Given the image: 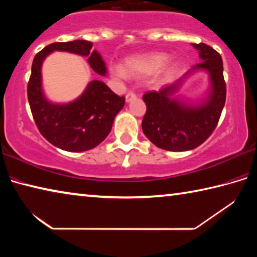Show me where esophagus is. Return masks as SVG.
<instances>
[{
    "mask_svg": "<svg viewBox=\"0 0 257 257\" xmlns=\"http://www.w3.org/2000/svg\"><path fill=\"white\" fill-rule=\"evenodd\" d=\"M134 98H136V94H135L134 92H128L127 94H125V102H130Z\"/></svg>",
    "mask_w": 257,
    "mask_h": 257,
    "instance_id": "obj_1",
    "label": "esophagus"
}]
</instances>
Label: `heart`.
Segmentation results:
<instances>
[{
  "mask_svg": "<svg viewBox=\"0 0 257 257\" xmlns=\"http://www.w3.org/2000/svg\"><path fill=\"white\" fill-rule=\"evenodd\" d=\"M169 56L167 54L162 53H154L149 55H141V56H134L125 61V71H127L130 76H144L149 75V73L154 72L162 68ZM122 68H115L114 73L120 78H124L127 73Z\"/></svg>",
  "mask_w": 257,
  "mask_h": 257,
  "instance_id": "heart-1",
  "label": "heart"
}]
</instances>
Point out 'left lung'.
Here are the masks:
<instances>
[{
	"mask_svg": "<svg viewBox=\"0 0 257 257\" xmlns=\"http://www.w3.org/2000/svg\"><path fill=\"white\" fill-rule=\"evenodd\" d=\"M193 46L198 50L203 61L189 72L206 70L212 82L210 95L204 103L191 106L171 97L182 78L159 92L143 95L147 107L142 122L143 132L155 146L165 151H189L203 144L216 128L225 103L227 87L221 55L204 43Z\"/></svg>",
	"mask_w": 257,
	"mask_h": 257,
	"instance_id": "8db88e82",
	"label": "left lung"
}]
</instances>
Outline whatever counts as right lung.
<instances>
[{"label":"right lung","mask_w":257,"mask_h":257,"mask_svg":"<svg viewBox=\"0 0 257 257\" xmlns=\"http://www.w3.org/2000/svg\"><path fill=\"white\" fill-rule=\"evenodd\" d=\"M93 43L72 41L52 43L35 55L27 95L33 118L38 130L47 142L68 152L92 150L110 134L113 120L124 105V96L112 92L101 80L90 81L76 101L53 104L45 98L42 90L41 68L44 59L53 51H64L88 58V63L99 76H105L106 68Z\"/></svg>","instance_id":"add662e5"}]
</instances>
